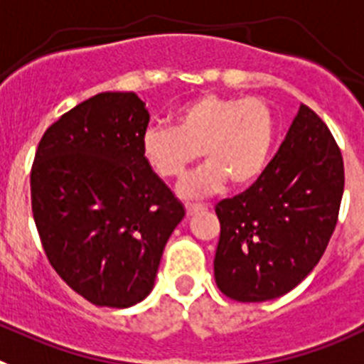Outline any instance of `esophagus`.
<instances>
[{
  "instance_id": "esophagus-1",
  "label": "esophagus",
  "mask_w": 364,
  "mask_h": 364,
  "mask_svg": "<svg viewBox=\"0 0 364 364\" xmlns=\"http://www.w3.org/2000/svg\"><path fill=\"white\" fill-rule=\"evenodd\" d=\"M185 208H186V214H188V216H192V214L200 213V210H205V208H207V207H203V205H192V203H186V205H185Z\"/></svg>"
}]
</instances>
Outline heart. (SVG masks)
Segmentation results:
<instances>
[{
  "instance_id": "b5f03b06",
  "label": "heart",
  "mask_w": 364,
  "mask_h": 364,
  "mask_svg": "<svg viewBox=\"0 0 364 364\" xmlns=\"http://www.w3.org/2000/svg\"><path fill=\"white\" fill-rule=\"evenodd\" d=\"M277 137L273 107L260 97L201 95L179 106L173 126H150L141 151L157 178L181 179L196 161L203 168L183 185L186 198L214 194L230 181L247 186L264 173Z\"/></svg>"
}]
</instances>
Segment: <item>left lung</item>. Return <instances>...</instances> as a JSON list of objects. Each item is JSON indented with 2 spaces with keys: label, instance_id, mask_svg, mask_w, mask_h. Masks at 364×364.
Returning a JSON list of instances; mask_svg holds the SVG:
<instances>
[{
  "label": "left lung",
  "instance_id": "left-lung-1",
  "mask_svg": "<svg viewBox=\"0 0 364 364\" xmlns=\"http://www.w3.org/2000/svg\"><path fill=\"white\" fill-rule=\"evenodd\" d=\"M343 191L339 146L321 117L302 104L260 178L216 205L220 291L238 302H264L299 286L326 251Z\"/></svg>",
  "mask_w": 364,
  "mask_h": 364
}]
</instances>
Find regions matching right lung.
<instances>
[{"label":"right lung","mask_w":364,"mask_h":364,"mask_svg":"<svg viewBox=\"0 0 364 364\" xmlns=\"http://www.w3.org/2000/svg\"><path fill=\"white\" fill-rule=\"evenodd\" d=\"M150 122L135 93H99L46 129L31 168L42 247L71 289L129 308L154 287L163 249L185 216L141 151Z\"/></svg>","instance_id":"obj_1"}]
</instances>
